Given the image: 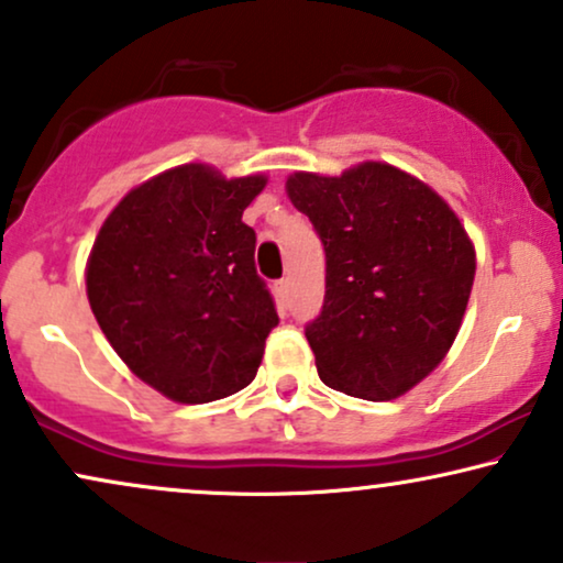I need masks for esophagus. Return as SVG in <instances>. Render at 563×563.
<instances>
[{
	"mask_svg": "<svg viewBox=\"0 0 563 563\" xmlns=\"http://www.w3.org/2000/svg\"><path fill=\"white\" fill-rule=\"evenodd\" d=\"M276 295H279V300L284 302L289 297V282L287 279H279L276 282Z\"/></svg>",
	"mask_w": 563,
	"mask_h": 563,
	"instance_id": "esophagus-1",
	"label": "esophagus"
}]
</instances>
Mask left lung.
<instances>
[{"label":"left lung","instance_id":"8db88e82","mask_svg":"<svg viewBox=\"0 0 563 563\" xmlns=\"http://www.w3.org/2000/svg\"><path fill=\"white\" fill-rule=\"evenodd\" d=\"M287 192L325 253L323 310L305 325L318 376L350 397H401L460 331L475 279L467 232L428 185L378 162L297 172Z\"/></svg>","mask_w":563,"mask_h":563}]
</instances>
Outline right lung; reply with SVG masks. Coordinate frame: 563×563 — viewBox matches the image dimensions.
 Wrapping results in <instances>:
<instances>
[{
	"label": "right lung",
	"mask_w": 563,
	"mask_h": 563,
	"mask_svg": "<svg viewBox=\"0 0 563 563\" xmlns=\"http://www.w3.org/2000/svg\"><path fill=\"white\" fill-rule=\"evenodd\" d=\"M263 187L258 175L177 166L130 190L93 242L90 310L117 355L164 397L203 405L258 373L279 316L242 211Z\"/></svg>",
	"instance_id": "obj_1"
}]
</instances>
